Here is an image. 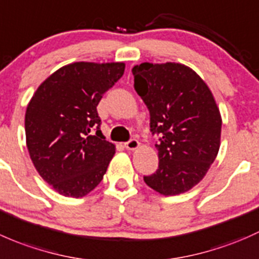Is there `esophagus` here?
I'll list each match as a JSON object with an SVG mask.
<instances>
[{
    "mask_svg": "<svg viewBox=\"0 0 259 259\" xmlns=\"http://www.w3.org/2000/svg\"><path fill=\"white\" fill-rule=\"evenodd\" d=\"M124 147H126L127 149H130V151H133V149L140 147V142H138L136 138H131L130 141H127V142L124 143Z\"/></svg>",
    "mask_w": 259,
    "mask_h": 259,
    "instance_id": "34e87169",
    "label": "esophagus"
}]
</instances>
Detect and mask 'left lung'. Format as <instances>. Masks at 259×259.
Masks as SVG:
<instances>
[{
  "mask_svg": "<svg viewBox=\"0 0 259 259\" xmlns=\"http://www.w3.org/2000/svg\"><path fill=\"white\" fill-rule=\"evenodd\" d=\"M132 73L152 135L159 136L158 168L143 180L163 196L185 193L201 182L220 149L222 118L212 92L181 63L145 62Z\"/></svg>",
  "mask_w": 259,
  "mask_h": 259,
  "instance_id": "8db88e82",
  "label": "left lung"
}]
</instances>
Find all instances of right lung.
<instances>
[{
    "label": "right lung",
    "instance_id": "1",
    "mask_svg": "<svg viewBox=\"0 0 259 259\" xmlns=\"http://www.w3.org/2000/svg\"><path fill=\"white\" fill-rule=\"evenodd\" d=\"M123 72V62L71 63L42 82L28 103L30 157L39 176L62 196H86L107 170L114 145L101 132L97 106Z\"/></svg>",
    "mask_w": 259,
    "mask_h": 259
}]
</instances>
